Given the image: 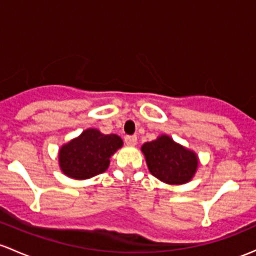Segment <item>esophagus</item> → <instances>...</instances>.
Returning <instances> with one entry per match:
<instances>
[{"label": "esophagus", "instance_id": "34e87169", "mask_svg": "<svg viewBox=\"0 0 256 256\" xmlns=\"http://www.w3.org/2000/svg\"><path fill=\"white\" fill-rule=\"evenodd\" d=\"M125 144H128V146H135V144H137V137L135 136V135H132V136H130V135H128V136H125Z\"/></svg>", "mask_w": 256, "mask_h": 256}]
</instances>
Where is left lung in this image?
<instances>
[{
  "label": "left lung",
  "mask_w": 256,
  "mask_h": 256,
  "mask_svg": "<svg viewBox=\"0 0 256 256\" xmlns=\"http://www.w3.org/2000/svg\"><path fill=\"white\" fill-rule=\"evenodd\" d=\"M150 174L166 184L190 182L195 176L198 158L194 150L185 148L166 135L146 142L141 147Z\"/></svg>",
  "instance_id": "left-lung-1"
}]
</instances>
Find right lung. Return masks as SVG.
I'll use <instances>...</instances> for the list:
<instances>
[{"instance_id": "obj_1", "label": "right lung", "mask_w": 256, "mask_h": 256, "mask_svg": "<svg viewBox=\"0 0 256 256\" xmlns=\"http://www.w3.org/2000/svg\"><path fill=\"white\" fill-rule=\"evenodd\" d=\"M122 147L118 135H104L96 128L84 130L58 150V164L64 174L74 179H90L106 170L110 157Z\"/></svg>"}]
</instances>
